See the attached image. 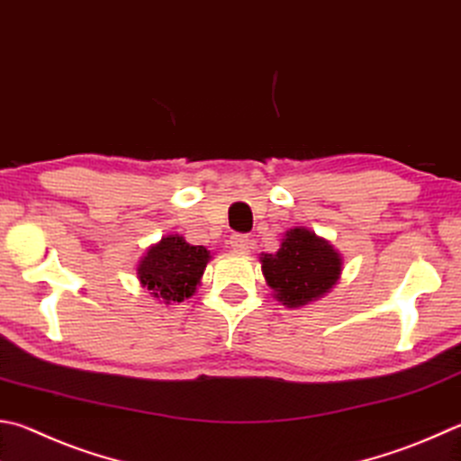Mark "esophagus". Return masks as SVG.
Segmentation results:
<instances>
[{
    "label": "esophagus",
    "mask_w": 461,
    "mask_h": 461,
    "mask_svg": "<svg viewBox=\"0 0 461 461\" xmlns=\"http://www.w3.org/2000/svg\"><path fill=\"white\" fill-rule=\"evenodd\" d=\"M230 246L236 249V252H248L252 248V240H249L246 233H233L230 238Z\"/></svg>",
    "instance_id": "1"
}]
</instances>
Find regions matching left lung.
<instances>
[{
    "label": "left lung",
    "mask_w": 461,
    "mask_h": 461,
    "mask_svg": "<svg viewBox=\"0 0 461 461\" xmlns=\"http://www.w3.org/2000/svg\"><path fill=\"white\" fill-rule=\"evenodd\" d=\"M342 259L329 241L304 228H294L276 254L262 256V272L276 298L288 308L304 306L337 284Z\"/></svg>",
    "instance_id": "1"
}]
</instances>
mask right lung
<instances>
[{
	"instance_id": "add662e5",
	"label": "right lung",
	"mask_w": 461,
	"mask_h": 461,
	"mask_svg": "<svg viewBox=\"0 0 461 461\" xmlns=\"http://www.w3.org/2000/svg\"><path fill=\"white\" fill-rule=\"evenodd\" d=\"M209 258L203 246H191L181 236H169L149 249L137 274L155 298L181 303L195 292Z\"/></svg>"
}]
</instances>
